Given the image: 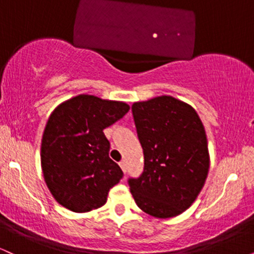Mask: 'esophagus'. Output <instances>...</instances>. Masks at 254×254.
<instances>
[{"label":"esophagus","mask_w":254,"mask_h":254,"mask_svg":"<svg viewBox=\"0 0 254 254\" xmlns=\"http://www.w3.org/2000/svg\"><path fill=\"white\" fill-rule=\"evenodd\" d=\"M119 166H121V168L123 170V172L125 173V172H127V162H125L124 160H122V161L119 162Z\"/></svg>","instance_id":"esophagus-1"}]
</instances>
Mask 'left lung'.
Returning a JSON list of instances; mask_svg holds the SVG:
<instances>
[{
	"mask_svg": "<svg viewBox=\"0 0 254 254\" xmlns=\"http://www.w3.org/2000/svg\"><path fill=\"white\" fill-rule=\"evenodd\" d=\"M144 168L127 184L139 209L167 218L194 202L209 171L204 127L190 105L162 95L131 107Z\"/></svg>",
	"mask_w": 254,
	"mask_h": 254,
	"instance_id": "1",
	"label": "left lung"
}]
</instances>
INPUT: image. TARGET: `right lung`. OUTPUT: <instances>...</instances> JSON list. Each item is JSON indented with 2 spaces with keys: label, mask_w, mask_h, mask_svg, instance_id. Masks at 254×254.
I'll return each mask as SVG.
<instances>
[{
  "label": "right lung",
  "mask_w": 254,
  "mask_h": 254,
  "mask_svg": "<svg viewBox=\"0 0 254 254\" xmlns=\"http://www.w3.org/2000/svg\"><path fill=\"white\" fill-rule=\"evenodd\" d=\"M129 105L77 95L51 113L43 133L42 168L49 190L75 212L103 206L123 171L109 156L105 127L123 118Z\"/></svg>",
  "instance_id": "right-lung-1"
}]
</instances>
